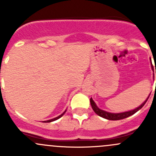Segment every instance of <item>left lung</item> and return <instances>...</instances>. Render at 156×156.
<instances>
[{
    "label": "left lung",
    "mask_w": 156,
    "mask_h": 156,
    "mask_svg": "<svg viewBox=\"0 0 156 156\" xmlns=\"http://www.w3.org/2000/svg\"><path fill=\"white\" fill-rule=\"evenodd\" d=\"M155 72H156V70H155ZM149 96H150V94H149V97H147V99H146L145 101H144V103H143L142 104L139 106V107L134 108V109H133V110H130V111L124 112H120V113L108 112L104 111V110H103V109H100V108L97 106V104H96L95 102L93 100L92 98H90V105H91V106H92L93 110H94V112H95L96 114L100 116V117L103 118V119H108V120L116 121V120H121V119H126V118L132 115H133L134 113H136L137 111H139V110L140 109V108H142L144 105H145L146 101H147L148 99H149Z\"/></svg>",
    "instance_id": "obj_1"
}]
</instances>
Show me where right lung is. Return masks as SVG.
Segmentation results:
<instances>
[{
  "mask_svg": "<svg viewBox=\"0 0 156 156\" xmlns=\"http://www.w3.org/2000/svg\"><path fill=\"white\" fill-rule=\"evenodd\" d=\"M66 110H65V111L63 112V113H62V114L60 115H59V116H57V117H56V118H54V119H50V120H48V121H44L43 122H44V123H47V122H54V121H56V120H57V119H60L61 117H62V115H63L64 114H65L66 113Z\"/></svg>",
  "mask_w": 156,
  "mask_h": 156,
  "instance_id": "add662e5",
  "label": "right lung"
}]
</instances>
